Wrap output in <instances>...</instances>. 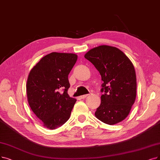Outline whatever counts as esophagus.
<instances>
[{
	"label": "esophagus",
	"instance_id": "1",
	"mask_svg": "<svg viewBox=\"0 0 160 160\" xmlns=\"http://www.w3.org/2000/svg\"><path fill=\"white\" fill-rule=\"evenodd\" d=\"M88 96V94H84V95H82V96H81V97H79L81 99H84V98H85L87 97Z\"/></svg>",
	"mask_w": 160,
	"mask_h": 160
}]
</instances>
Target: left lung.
<instances>
[{
  "label": "left lung",
  "instance_id": "obj_1",
  "mask_svg": "<svg viewBox=\"0 0 160 160\" xmlns=\"http://www.w3.org/2000/svg\"><path fill=\"white\" fill-rule=\"evenodd\" d=\"M85 58L97 68L103 81L100 90L103 94L95 116L108 125L121 122L136 98L137 79L132 62L122 51L107 45L90 50Z\"/></svg>",
  "mask_w": 160,
  "mask_h": 160
}]
</instances>
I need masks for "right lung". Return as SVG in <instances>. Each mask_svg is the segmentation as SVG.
Segmentation results:
<instances>
[{
    "instance_id": "1",
    "label": "right lung",
    "mask_w": 160,
    "mask_h": 160,
    "mask_svg": "<svg viewBox=\"0 0 160 160\" xmlns=\"http://www.w3.org/2000/svg\"><path fill=\"white\" fill-rule=\"evenodd\" d=\"M77 60L75 54L52 52L44 56L29 74L28 103L46 128H58L70 117L77 100L68 94V75Z\"/></svg>"
}]
</instances>
